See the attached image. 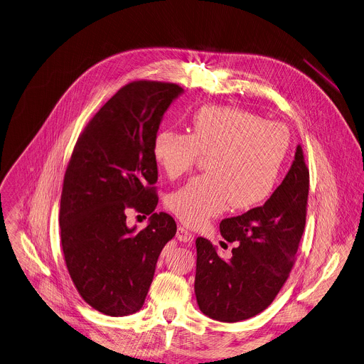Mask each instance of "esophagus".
<instances>
[{
  "mask_svg": "<svg viewBox=\"0 0 364 364\" xmlns=\"http://www.w3.org/2000/svg\"><path fill=\"white\" fill-rule=\"evenodd\" d=\"M177 240L180 241V242H188L191 238H193V235H191V232H188V230L186 229V228H183V226H180L178 229H177Z\"/></svg>",
  "mask_w": 364,
  "mask_h": 364,
  "instance_id": "obj_1",
  "label": "esophagus"
}]
</instances>
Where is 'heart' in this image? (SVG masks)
<instances>
[{"label":"heart","instance_id":"1","mask_svg":"<svg viewBox=\"0 0 364 364\" xmlns=\"http://www.w3.org/2000/svg\"><path fill=\"white\" fill-rule=\"evenodd\" d=\"M290 144L279 122L235 107L208 106L191 119L190 135L164 129L155 135L152 155L170 178L209 155L208 176L196 177L167 197V208L186 225L202 226L230 205L248 210L273 193Z\"/></svg>","mask_w":364,"mask_h":364}]
</instances>
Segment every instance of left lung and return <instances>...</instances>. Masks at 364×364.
Returning <instances> with one entry per match:
<instances>
[{
    "mask_svg": "<svg viewBox=\"0 0 364 364\" xmlns=\"http://www.w3.org/2000/svg\"><path fill=\"white\" fill-rule=\"evenodd\" d=\"M309 171L302 148L282 184L262 206L223 219L220 234L237 242L228 261L206 238H197L194 293L200 311L220 322H238L266 309L293 267L305 222Z\"/></svg>",
    "mask_w": 364,
    "mask_h": 364,
    "instance_id": "obj_1",
    "label": "left lung"
}]
</instances>
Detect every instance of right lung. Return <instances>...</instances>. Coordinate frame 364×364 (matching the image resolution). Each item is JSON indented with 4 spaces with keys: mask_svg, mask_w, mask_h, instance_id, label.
<instances>
[{
    "mask_svg": "<svg viewBox=\"0 0 364 364\" xmlns=\"http://www.w3.org/2000/svg\"><path fill=\"white\" fill-rule=\"evenodd\" d=\"M184 90L176 84L135 81L120 88L87 124L70 159L60 196V241L70 276L98 312H138L158 257L177 232L176 220L154 212L158 197L154 138L164 113ZM151 214L138 231L125 210Z\"/></svg>",
    "mask_w": 364,
    "mask_h": 364,
    "instance_id": "right-lung-1",
    "label": "right lung"
}]
</instances>
